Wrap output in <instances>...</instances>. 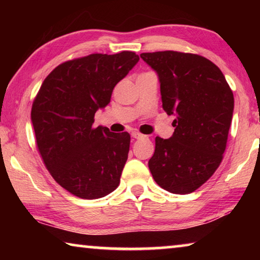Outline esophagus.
<instances>
[{
	"label": "esophagus",
	"instance_id": "obj_1",
	"mask_svg": "<svg viewBox=\"0 0 260 260\" xmlns=\"http://www.w3.org/2000/svg\"><path fill=\"white\" fill-rule=\"evenodd\" d=\"M132 138H133V139H142V138H144V135L139 133V132H133V133H132Z\"/></svg>",
	"mask_w": 260,
	"mask_h": 260
}]
</instances>
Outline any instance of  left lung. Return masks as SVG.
I'll return each instance as SVG.
<instances>
[{
	"label": "left lung",
	"mask_w": 260,
	"mask_h": 260,
	"mask_svg": "<svg viewBox=\"0 0 260 260\" xmlns=\"http://www.w3.org/2000/svg\"><path fill=\"white\" fill-rule=\"evenodd\" d=\"M140 56L159 79L162 109L175 116L173 135L156 138L149 170L165 190L190 193L222 160L234 111L233 91L220 69L203 56L172 50Z\"/></svg>",
	"instance_id": "1"
}]
</instances>
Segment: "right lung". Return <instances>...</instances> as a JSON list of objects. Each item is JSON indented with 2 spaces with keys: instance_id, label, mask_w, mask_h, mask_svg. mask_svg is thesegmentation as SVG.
Segmentation results:
<instances>
[{
  "instance_id": "1",
  "label": "right lung",
  "mask_w": 260,
  "mask_h": 260,
  "mask_svg": "<svg viewBox=\"0 0 260 260\" xmlns=\"http://www.w3.org/2000/svg\"><path fill=\"white\" fill-rule=\"evenodd\" d=\"M139 59L121 51L68 60L52 70L34 100L30 119L39 152L55 181L74 196L101 199L119 186L131 136L95 128L94 116Z\"/></svg>"
}]
</instances>
